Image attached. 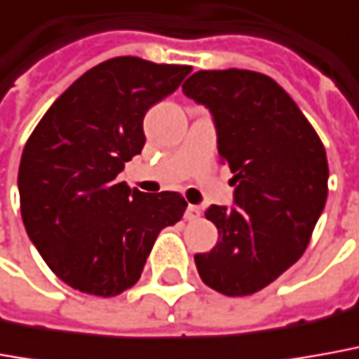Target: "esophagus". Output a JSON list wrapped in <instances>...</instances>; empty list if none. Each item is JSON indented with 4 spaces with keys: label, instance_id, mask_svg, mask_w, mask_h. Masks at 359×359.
Here are the masks:
<instances>
[{
    "label": "esophagus",
    "instance_id": "obj_1",
    "mask_svg": "<svg viewBox=\"0 0 359 359\" xmlns=\"http://www.w3.org/2000/svg\"><path fill=\"white\" fill-rule=\"evenodd\" d=\"M200 218V208L198 206H194V204H189L187 206V210H184V220L194 222Z\"/></svg>",
    "mask_w": 359,
    "mask_h": 359
}]
</instances>
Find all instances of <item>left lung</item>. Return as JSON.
<instances>
[{"mask_svg": "<svg viewBox=\"0 0 359 359\" xmlns=\"http://www.w3.org/2000/svg\"><path fill=\"white\" fill-rule=\"evenodd\" d=\"M184 96L210 109L218 153L233 172V206L212 204L218 243L194 262L228 297L262 291L301 257L328 196L320 137L273 78L251 70H198Z\"/></svg>", "mask_w": 359, "mask_h": 359, "instance_id": "left-lung-1", "label": "left lung"}]
</instances>
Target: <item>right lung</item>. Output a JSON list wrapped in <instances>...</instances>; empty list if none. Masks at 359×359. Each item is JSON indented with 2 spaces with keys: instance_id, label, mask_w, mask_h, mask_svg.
Instances as JSON below:
<instances>
[{
  "instance_id": "obj_1",
  "label": "right lung",
  "mask_w": 359,
  "mask_h": 359,
  "mask_svg": "<svg viewBox=\"0 0 359 359\" xmlns=\"http://www.w3.org/2000/svg\"><path fill=\"white\" fill-rule=\"evenodd\" d=\"M190 70L109 58L78 78L27 141L17 177L23 224L72 289L116 297L133 287L159 231L187 210L179 192L147 194L118 175L145 145L147 109Z\"/></svg>"
}]
</instances>
